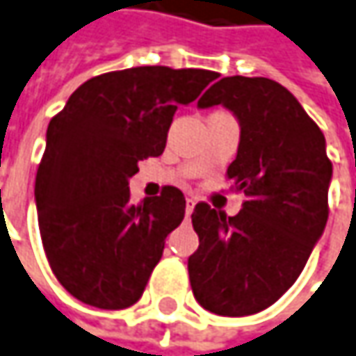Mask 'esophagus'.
Returning <instances> with one entry per match:
<instances>
[{"label": "esophagus", "mask_w": 356, "mask_h": 356, "mask_svg": "<svg viewBox=\"0 0 356 356\" xmlns=\"http://www.w3.org/2000/svg\"><path fill=\"white\" fill-rule=\"evenodd\" d=\"M193 208H195V197H187V204H185V211H187V216H191Z\"/></svg>", "instance_id": "34e87169"}]
</instances>
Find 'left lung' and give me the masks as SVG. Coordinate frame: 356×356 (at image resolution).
Here are the masks:
<instances>
[{
	"mask_svg": "<svg viewBox=\"0 0 356 356\" xmlns=\"http://www.w3.org/2000/svg\"><path fill=\"white\" fill-rule=\"evenodd\" d=\"M220 104L241 122L226 177L246 202L236 216L195 206L187 269L200 306L238 318L273 306L304 271L328 220L332 163L318 124L273 79L224 77L197 102Z\"/></svg>",
	"mask_w": 356,
	"mask_h": 356,
	"instance_id": "left-lung-1",
	"label": "left lung"
}]
</instances>
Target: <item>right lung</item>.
Returning a JSON list of instances; mask_svg holds the SVG:
<instances>
[{
    "label": "right lung",
    "mask_w": 356,
    "mask_h": 356,
    "mask_svg": "<svg viewBox=\"0 0 356 356\" xmlns=\"http://www.w3.org/2000/svg\"><path fill=\"white\" fill-rule=\"evenodd\" d=\"M218 79L206 69L134 67L91 77L47 130L36 171L40 238L58 283L83 304H136L185 216L173 185L132 204L128 179L163 154L179 106Z\"/></svg>",
    "instance_id": "right-lung-1"
}]
</instances>
